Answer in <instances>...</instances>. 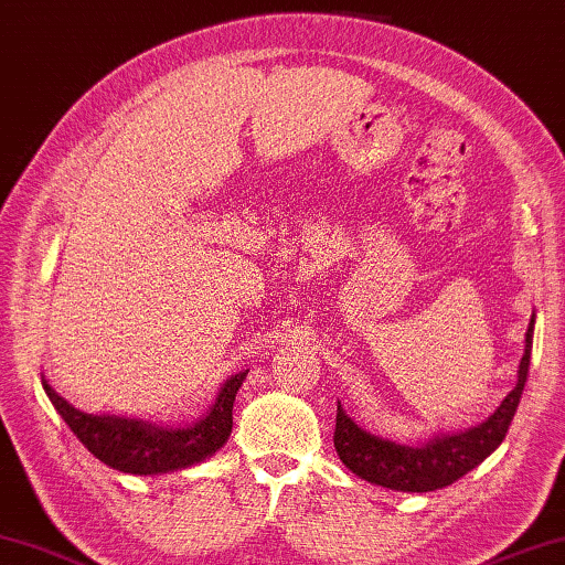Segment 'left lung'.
I'll use <instances>...</instances> for the list:
<instances>
[{
    "instance_id": "1",
    "label": "left lung",
    "mask_w": 565,
    "mask_h": 565,
    "mask_svg": "<svg viewBox=\"0 0 565 565\" xmlns=\"http://www.w3.org/2000/svg\"><path fill=\"white\" fill-rule=\"evenodd\" d=\"M532 339H534V315L529 321L524 355L516 371V385L512 393L502 399L494 414L478 424L473 429L456 434H436L434 439L419 446H407L383 439L365 431L355 424L347 409L337 405V431H333V446L343 460V466L353 470L355 476L399 492H431L451 486L463 478L468 470L480 466L494 448H498L508 434L520 407V397L526 383L529 359H532Z\"/></svg>"
}]
</instances>
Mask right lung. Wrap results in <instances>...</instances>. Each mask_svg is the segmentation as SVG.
<instances>
[{
  "instance_id": "obj_1",
  "label": "right lung",
  "mask_w": 565,
  "mask_h": 565,
  "mask_svg": "<svg viewBox=\"0 0 565 565\" xmlns=\"http://www.w3.org/2000/svg\"><path fill=\"white\" fill-rule=\"evenodd\" d=\"M248 371L228 377L210 412L188 427H166L117 414H87L57 395L45 377L43 390L71 431L102 463L131 476H158L200 463L226 444L234 424V399Z\"/></svg>"
}]
</instances>
